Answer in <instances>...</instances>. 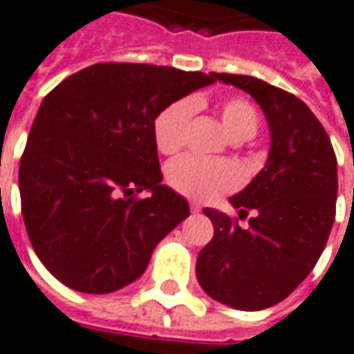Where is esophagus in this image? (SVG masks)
<instances>
[{
	"label": "esophagus",
	"mask_w": 354,
	"mask_h": 354,
	"mask_svg": "<svg viewBox=\"0 0 354 354\" xmlns=\"http://www.w3.org/2000/svg\"><path fill=\"white\" fill-rule=\"evenodd\" d=\"M189 208H191V212H193V214H198V212H201V204H198V203H191Z\"/></svg>",
	"instance_id": "1"
}]
</instances>
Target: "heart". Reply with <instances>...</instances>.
<instances>
[{
	"label": "heart",
	"instance_id": "heart-1",
	"mask_svg": "<svg viewBox=\"0 0 354 354\" xmlns=\"http://www.w3.org/2000/svg\"><path fill=\"white\" fill-rule=\"evenodd\" d=\"M197 111V101L182 99L167 106L156 120L153 135L161 153H176L185 140V129ZM219 116L230 137L248 140L259 129V114L255 106L243 97H229L219 106ZM170 185L185 197L201 203H212L225 193L236 189L242 182V172L236 165L219 159H204L184 156L174 159L167 170Z\"/></svg>",
	"mask_w": 354,
	"mask_h": 354
}]
</instances>
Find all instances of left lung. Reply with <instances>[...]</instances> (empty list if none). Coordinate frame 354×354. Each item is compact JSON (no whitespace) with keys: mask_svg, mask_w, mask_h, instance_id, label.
Returning <instances> with one entry per match:
<instances>
[{"mask_svg":"<svg viewBox=\"0 0 354 354\" xmlns=\"http://www.w3.org/2000/svg\"><path fill=\"white\" fill-rule=\"evenodd\" d=\"M216 80L250 93L270 127L263 170L230 204L248 227L204 208L214 238L197 259L204 292L234 310L257 311L289 297L323 253L337 197L336 153L308 104L285 90L245 75L214 73Z\"/></svg>","mask_w":354,"mask_h":354,"instance_id":"1","label":"left lung"}]
</instances>
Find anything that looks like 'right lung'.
<instances>
[{
    "label": "right lung",
    "instance_id": "right-lung-1",
    "mask_svg": "<svg viewBox=\"0 0 354 354\" xmlns=\"http://www.w3.org/2000/svg\"><path fill=\"white\" fill-rule=\"evenodd\" d=\"M214 82V73L95 64L44 97L18 187L31 245L56 279L104 295L142 276L157 243L189 216L187 201L161 184L156 118ZM135 190L151 195L135 199Z\"/></svg>",
    "mask_w": 354,
    "mask_h": 354
}]
</instances>
